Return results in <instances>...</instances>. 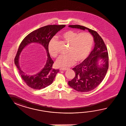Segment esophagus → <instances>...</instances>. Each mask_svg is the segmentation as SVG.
<instances>
[{
  "mask_svg": "<svg viewBox=\"0 0 126 126\" xmlns=\"http://www.w3.org/2000/svg\"><path fill=\"white\" fill-rule=\"evenodd\" d=\"M68 68H61L60 69V71H66L68 70Z\"/></svg>",
  "mask_w": 126,
  "mask_h": 126,
  "instance_id": "1",
  "label": "esophagus"
}]
</instances>
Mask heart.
<instances>
[{
	"label": "heart",
	"mask_w": 126,
	"mask_h": 126,
	"mask_svg": "<svg viewBox=\"0 0 126 126\" xmlns=\"http://www.w3.org/2000/svg\"><path fill=\"white\" fill-rule=\"evenodd\" d=\"M64 42L69 43L67 53L61 55L56 61V65L66 68L73 65L76 61L81 62L87 57L93 45L94 39L92 34L88 32L78 33L73 31L64 32L60 35ZM55 41L53 38L50 41L48 50L50 55L55 57L58 52L54 49Z\"/></svg>",
	"instance_id": "1"
}]
</instances>
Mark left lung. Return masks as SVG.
Instances as JSON below:
<instances>
[{
    "label": "left lung",
    "instance_id": "8db88e82",
    "mask_svg": "<svg viewBox=\"0 0 126 126\" xmlns=\"http://www.w3.org/2000/svg\"><path fill=\"white\" fill-rule=\"evenodd\" d=\"M68 26L83 31L87 30L94 39L93 49L88 57L73 68L75 76L68 81L69 85L78 92H90L100 84L106 74L109 68L107 47L102 38L95 31L79 25Z\"/></svg>",
    "mask_w": 126,
    "mask_h": 126
}]
</instances>
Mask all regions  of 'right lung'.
I'll return each mask as SVG.
<instances>
[{
    "label": "right lung",
    "instance_id": "obj_1",
    "mask_svg": "<svg viewBox=\"0 0 126 126\" xmlns=\"http://www.w3.org/2000/svg\"><path fill=\"white\" fill-rule=\"evenodd\" d=\"M65 26V25H50L41 27L27 35L20 44L15 58V64L23 80L29 87L35 90H40L52 84L59 70L52 68L53 61L50 56L48 44L53 36ZM31 43L41 45L46 50L48 57L44 67L39 72L32 75L27 74L19 64V58L21 51Z\"/></svg>",
    "mask_w": 126,
    "mask_h": 126
}]
</instances>
